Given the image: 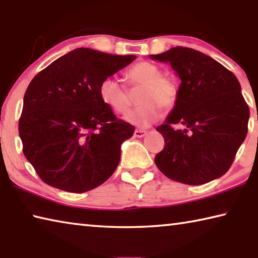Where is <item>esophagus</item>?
<instances>
[{"instance_id":"1","label":"esophagus","mask_w":258,"mask_h":258,"mask_svg":"<svg viewBox=\"0 0 258 258\" xmlns=\"http://www.w3.org/2000/svg\"><path fill=\"white\" fill-rule=\"evenodd\" d=\"M146 134H147V131H145V130H135L134 131L135 138H143Z\"/></svg>"}]
</instances>
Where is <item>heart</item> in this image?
<instances>
[{
    "label": "heart",
    "mask_w": 258,
    "mask_h": 258,
    "mask_svg": "<svg viewBox=\"0 0 258 258\" xmlns=\"http://www.w3.org/2000/svg\"><path fill=\"white\" fill-rule=\"evenodd\" d=\"M128 85L142 87L139 94V107L131 109L124 115L127 123L145 128L158 120L164 107L172 108L177 99V85L169 76H164L154 63L142 61L131 67L125 75ZM99 94L102 101L113 111L124 112L130 106V91L118 78L109 76L99 86Z\"/></svg>",
    "instance_id": "heart-1"
}]
</instances>
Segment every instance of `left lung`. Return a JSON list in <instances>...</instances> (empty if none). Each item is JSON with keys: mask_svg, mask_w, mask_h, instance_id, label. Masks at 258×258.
Listing matches in <instances>:
<instances>
[{"mask_svg": "<svg viewBox=\"0 0 258 258\" xmlns=\"http://www.w3.org/2000/svg\"><path fill=\"white\" fill-rule=\"evenodd\" d=\"M150 58L171 63L181 80L172 111L157 127L165 139L155 157L157 167L171 180L190 185L224 175L246 139L249 120L237 77L190 47H172ZM177 123L183 128L174 130Z\"/></svg>", "mask_w": 258, "mask_h": 258, "instance_id": "1", "label": "left lung"}]
</instances>
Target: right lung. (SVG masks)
Listing matches in <instances>:
<instances>
[{"label": "right lung", "mask_w": 258, "mask_h": 258, "mask_svg": "<svg viewBox=\"0 0 258 258\" xmlns=\"http://www.w3.org/2000/svg\"><path fill=\"white\" fill-rule=\"evenodd\" d=\"M135 58L80 47L29 83L19 135L25 157L46 184L82 194L115 172L121 143L134 126L117 119L100 98L99 86Z\"/></svg>", "instance_id": "1"}]
</instances>
